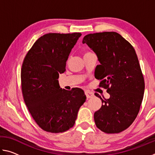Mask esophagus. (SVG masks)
Segmentation results:
<instances>
[{
    "mask_svg": "<svg viewBox=\"0 0 155 155\" xmlns=\"http://www.w3.org/2000/svg\"><path fill=\"white\" fill-rule=\"evenodd\" d=\"M85 95L87 96V98H92L94 96V93L91 92L90 91H85Z\"/></svg>",
    "mask_w": 155,
    "mask_h": 155,
    "instance_id": "esophagus-1",
    "label": "esophagus"
}]
</instances>
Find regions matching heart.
Here are the masks:
<instances>
[{"label":"heart","instance_id":"b5f03b06","mask_svg":"<svg viewBox=\"0 0 155 155\" xmlns=\"http://www.w3.org/2000/svg\"><path fill=\"white\" fill-rule=\"evenodd\" d=\"M89 53H90V52H86V53H85V54H89Z\"/></svg>","mask_w":155,"mask_h":155}]
</instances>
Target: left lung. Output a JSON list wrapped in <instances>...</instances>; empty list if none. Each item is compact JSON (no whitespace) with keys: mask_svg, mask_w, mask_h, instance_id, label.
Here are the masks:
<instances>
[{"mask_svg":"<svg viewBox=\"0 0 155 155\" xmlns=\"http://www.w3.org/2000/svg\"><path fill=\"white\" fill-rule=\"evenodd\" d=\"M95 52L100 65L95 78L107 89L108 99H101L102 107L94 113L96 127L106 133H118L128 128L140 111L145 83L137 54L132 45L117 33L88 34L83 38Z\"/></svg>","mask_w":155,"mask_h":155,"instance_id":"8db88e82","label":"left lung"}]
</instances>
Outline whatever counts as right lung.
<instances>
[{
  "label": "right lung",
  "instance_id": "1",
  "mask_svg": "<svg viewBox=\"0 0 155 155\" xmlns=\"http://www.w3.org/2000/svg\"><path fill=\"white\" fill-rule=\"evenodd\" d=\"M81 36V33L46 34L34 43L23 61L21 84L24 101L37 124L47 132L63 133L72 128L85 102L83 90H62L58 81Z\"/></svg>",
  "mask_w": 155,
  "mask_h": 155
}]
</instances>
